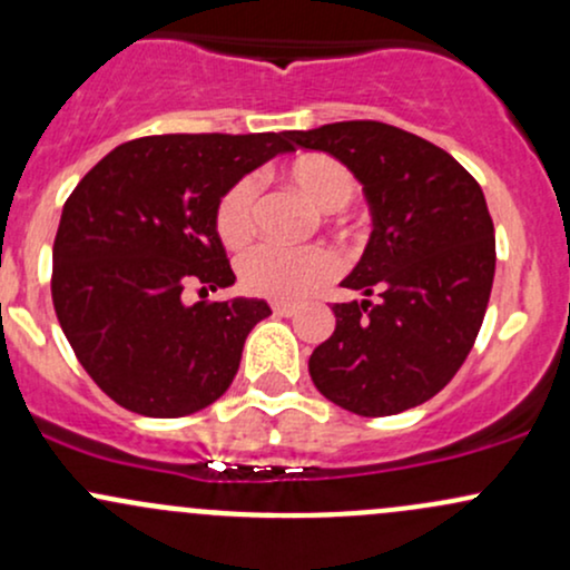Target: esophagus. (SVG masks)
Instances as JSON below:
<instances>
[{
  "instance_id": "34e87169",
  "label": "esophagus",
  "mask_w": 570,
  "mask_h": 570,
  "mask_svg": "<svg viewBox=\"0 0 570 570\" xmlns=\"http://www.w3.org/2000/svg\"><path fill=\"white\" fill-rule=\"evenodd\" d=\"M273 314L275 316H295L297 314V305H289V303H273Z\"/></svg>"
}]
</instances>
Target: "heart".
I'll return each instance as SVG.
<instances>
[{
    "instance_id": "b5f03b06",
    "label": "heart",
    "mask_w": 570,
    "mask_h": 570,
    "mask_svg": "<svg viewBox=\"0 0 570 570\" xmlns=\"http://www.w3.org/2000/svg\"><path fill=\"white\" fill-rule=\"evenodd\" d=\"M286 180L322 214L343 210L356 194L354 173L330 154H303L286 165ZM259 184L252 175L235 180L216 205V233L227 248H243L254 237ZM337 256L324 246H256L237 259L243 289L256 297L299 299L333 281Z\"/></svg>"
}]
</instances>
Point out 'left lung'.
<instances>
[{"label": "left lung", "instance_id": "left-lung-1", "mask_svg": "<svg viewBox=\"0 0 570 570\" xmlns=\"http://www.w3.org/2000/svg\"><path fill=\"white\" fill-rule=\"evenodd\" d=\"M341 159L373 214L365 254L341 286L335 333L314 348L311 379L360 416H392L430 400L460 371L495 278V227L471 173L424 137L381 121L289 132Z\"/></svg>", "mask_w": 570, "mask_h": 570}]
</instances>
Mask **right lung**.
Segmentation results:
<instances>
[{"instance_id": "1", "label": "right lung", "mask_w": 570, "mask_h": 570, "mask_svg": "<svg viewBox=\"0 0 570 570\" xmlns=\"http://www.w3.org/2000/svg\"><path fill=\"white\" fill-rule=\"evenodd\" d=\"M289 132L151 135L121 142L67 197L53 240L51 295L94 384L140 416L175 419L216 403L265 299L184 303L235 284L216 205Z\"/></svg>"}]
</instances>
